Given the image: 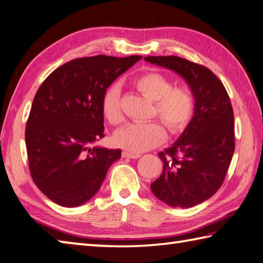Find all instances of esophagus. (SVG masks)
Returning a JSON list of instances; mask_svg holds the SVG:
<instances>
[{
  "mask_svg": "<svg viewBox=\"0 0 263 263\" xmlns=\"http://www.w3.org/2000/svg\"><path fill=\"white\" fill-rule=\"evenodd\" d=\"M122 157L124 158H128V159H138L141 155H139L138 153H132V152H122Z\"/></svg>",
  "mask_w": 263,
  "mask_h": 263,
  "instance_id": "obj_1",
  "label": "esophagus"
}]
</instances>
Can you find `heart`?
I'll list each match as a JSON object with an SVG mask.
<instances>
[{
  "instance_id": "obj_1",
  "label": "heart",
  "mask_w": 263,
  "mask_h": 263,
  "mask_svg": "<svg viewBox=\"0 0 263 263\" xmlns=\"http://www.w3.org/2000/svg\"><path fill=\"white\" fill-rule=\"evenodd\" d=\"M133 86L148 100L154 101V114L171 133H179L189 125L195 109V101L186 87H173L170 79L158 71L139 73L133 79ZM102 114L111 125L122 121L120 92L118 87L106 89L102 98ZM167 133L158 121L130 124L117 130L114 135L116 145L132 153H142L160 145Z\"/></svg>"
}]
</instances>
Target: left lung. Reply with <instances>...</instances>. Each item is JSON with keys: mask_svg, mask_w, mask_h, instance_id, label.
<instances>
[{"mask_svg": "<svg viewBox=\"0 0 263 263\" xmlns=\"http://www.w3.org/2000/svg\"><path fill=\"white\" fill-rule=\"evenodd\" d=\"M144 60L178 73L195 101L189 125L158 155L162 174L151 184L155 197L174 208H192L220 189L235 151L234 112L222 83L210 69L179 57Z\"/></svg>", "mask_w": 263, "mask_h": 263, "instance_id": "left-lung-1", "label": "left lung"}]
</instances>
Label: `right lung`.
<instances>
[{
    "mask_svg": "<svg viewBox=\"0 0 263 263\" xmlns=\"http://www.w3.org/2000/svg\"><path fill=\"white\" fill-rule=\"evenodd\" d=\"M142 57L95 55L64 63L37 90L26 125L29 170L36 186L59 205L73 208L98 193L121 149L90 144L104 137L102 98Z\"/></svg>",
    "mask_w": 263,
    "mask_h": 263,
    "instance_id": "1",
    "label": "right lung"
}]
</instances>
